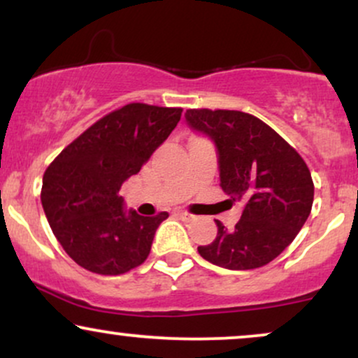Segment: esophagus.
<instances>
[{
    "mask_svg": "<svg viewBox=\"0 0 358 358\" xmlns=\"http://www.w3.org/2000/svg\"><path fill=\"white\" fill-rule=\"evenodd\" d=\"M175 215H178L180 219H183V220H192L193 219L192 213H188V212H185V210H176Z\"/></svg>",
    "mask_w": 358,
    "mask_h": 358,
    "instance_id": "1",
    "label": "esophagus"
}]
</instances>
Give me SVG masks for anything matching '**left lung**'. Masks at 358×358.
Returning <instances> with one entry per match:
<instances>
[{
	"mask_svg": "<svg viewBox=\"0 0 358 358\" xmlns=\"http://www.w3.org/2000/svg\"><path fill=\"white\" fill-rule=\"evenodd\" d=\"M187 122L219 150L220 187L245 207L236 227L217 222L199 254L225 269H256L285 250L311 212L315 185L305 159L261 119L242 110L187 109Z\"/></svg>",
	"mask_w": 358,
	"mask_h": 358,
	"instance_id": "1",
	"label": "left lung"
}]
</instances>
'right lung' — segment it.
<instances>
[{
    "label": "right lung",
    "mask_w": 358,
    "mask_h": 358,
    "mask_svg": "<svg viewBox=\"0 0 358 358\" xmlns=\"http://www.w3.org/2000/svg\"><path fill=\"white\" fill-rule=\"evenodd\" d=\"M182 110L143 102L122 106L87 127L45 170V215L80 268L117 276L150 256L156 229L168 212L126 213L117 192L170 136Z\"/></svg>",
    "instance_id": "obj_1"
}]
</instances>
